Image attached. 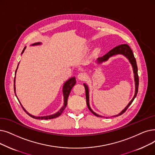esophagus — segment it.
<instances>
[{
    "mask_svg": "<svg viewBox=\"0 0 155 155\" xmlns=\"http://www.w3.org/2000/svg\"><path fill=\"white\" fill-rule=\"evenodd\" d=\"M85 77H86V75H85V74L84 73H80L78 75V78L80 80H84L85 78Z\"/></svg>",
    "mask_w": 155,
    "mask_h": 155,
    "instance_id": "1",
    "label": "esophagus"
}]
</instances>
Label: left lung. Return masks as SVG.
Segmentation results:
<instances>
[{
  "label": "left lung",
  "instance_id": "1",
  "mask_svg": "<svg viewBox=\"0 0 155 155\" xmlns=\"http://www.w3.org/2000/svg\"><path fill=\"white\" fill-rule=\"evenodd\" d=\"M118 54H124V56H125L128 59H129V60L130 62L131 63V64L132 65L134 73V78H135V82H136V92H135V95H134L133 99L131 100V101L129 103V104H128L126 106L125 108L122 112L119 113L118 115H116L115 117H117V116H120L121 115H122L124 113H125L126 111V110L128 109V107H129L130 106V105L132 103L134 99H135V97H136L137 92H138V87H139V76H138V73H137V63H136V58H134L132 51L131 50L130 47L127 44H122V45L116 47V48H115L114 49H113L112 50H111L110 52H108L107 54H106L104 55L103 56L97 59V63H100L101 62L107 61V60L110 57L113 56V55ZM84 85L85 89V96H86V102H87V107H88V108L89 109V110L94 114V115H96V117H102L101 116L97 115L96 113H94L91 109L90 106H89V97L88 87H87V85L85 84H84Z\"/></svg>",
  "mask_w": 155,
  "mask_h": 155
}]
</instances>
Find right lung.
<instances>
[{
    "instance_id": "add662e5",
    "label": "right lung",
    "mask_w": 155,
    "mask_h": 155,
    "mask_svg": "<svg viewBox=\"0 0 155 155\" xmlns=\"http://www.w3.org/2000/svg\"><path fill=\"white\" fill-rule=\"evenodd\" d=\"M40 43H35L32 44V45H38V44H40ZM26 49V47L24 48V49L22 51V53L24 52L25 49ZM21 53V54H22ZM18 67L17 68L16 70V71H15V73L16 72V70L18 69ZM14 82L15 83V80H14ZM76 84V80H75V77H72L71 78L70 80H68V81H67L66 82H65V84H64V86H63V94H64V106L62 107V108L58 112H57L56 113L54 114V115H49V116H46V117H35V116H33L31 115H30V113H28L27 111H26L24 107H23V106L21 104V107H23V110L28 114V115L33 118H35V119H41V120H48V119H52V118H55L56 117H59L60 115H61L62 113L64 111V110L65 109V107H66V105H67V102H68V96L70 95V93L71 92V90L72 89V88L73 87V86L75 85ZM14 90H15V84H14ZM18 99V97H17ZM20 103V102H19ZM21 104V103H20Z\"/></svg>"
}]
</instances>
